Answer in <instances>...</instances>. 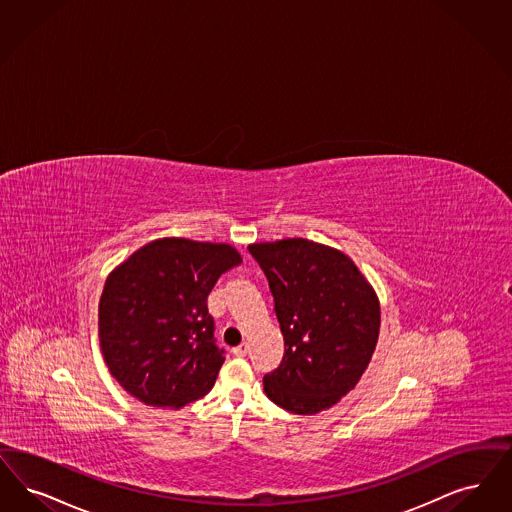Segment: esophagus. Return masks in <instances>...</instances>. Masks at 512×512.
Segmentation results:
<instances>
[{
  "label": "esophagus",
  "mask_w": 512,
  "mask_h": 512,
  "mask_svg": "<svg viewBox=\"0 0 512 512\" xmlns=\"http://www.w3.org/2000/svg\"><path fill=\"white\" fill-rule=\"evenodd\" d=\"M233 354L237 357H245L248 354V344L243 342V344H239L237 348H233Z\"/></svg>",
  "instance_id": "esophagus-1"
}]
</instances>
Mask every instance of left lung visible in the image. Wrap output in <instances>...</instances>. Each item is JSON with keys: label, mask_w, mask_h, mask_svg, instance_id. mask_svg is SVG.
<instances>
[{"label": "left lung", "mask_w": 512, "mask_h": 512, "mask_svg": "<svg viewBox=\"0 0 512 512\" xmlns=\"http://www.w3.org/2000/svg\"><path fill=\"white\" fill-rule=\"evenodd\" d=\"M266 275L285 340L267 398L296 415L329 409L354 390L380 329L377 296L356 264L331 246L283 239L248 246Z\"/></svg>", "instance_id": "8db88e82"}]
</instances>
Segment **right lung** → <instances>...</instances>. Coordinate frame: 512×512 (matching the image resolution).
I'll list each match as a JSON object with an SVG mask.
<instances>
[{
	"mask_svg": "<svg viewBox=\"0 0 512 512\" xmlns=\"http://www.w3.org/2000/svg\"><path fill=\"white\" fill-rule=\"evenodd\" d=\"M243 260L229 245L158 239L109 275L99 342L112 377L135 400L183 407L208 394L225 361L206 298Z\"/></svg>",
	"mask_w": 512,
	"mask_h": 512,
	"instance_id": "right-lung-1",
	"label": "right lung"
}]
</instances>
